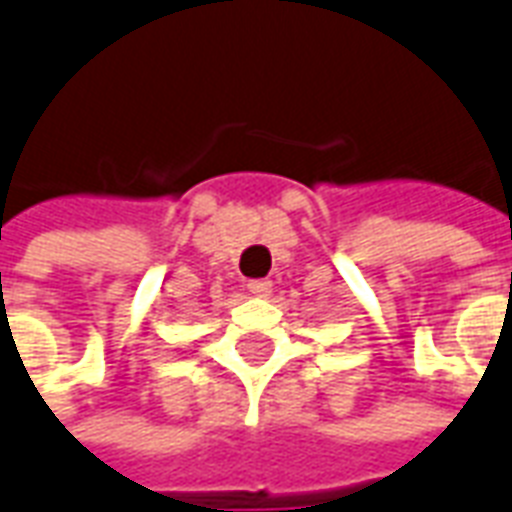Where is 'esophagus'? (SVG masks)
Here are the masks:
<instances>
[{"mask_svg": "<svg viewBox=\"0 0 512 512\" xmlns=\"http://www.w3.org/2000/svg\"><path fill=\"white\" fill-rule=\"evenodd\" d=\"M247 290L252 292V295H268V292H271V282H268V279H249Z\"/></svg>", "mask_w": 512, "mask_h": 512, "instance_id": "esophagus-1", "label": "esophagus"}]
</instances>
